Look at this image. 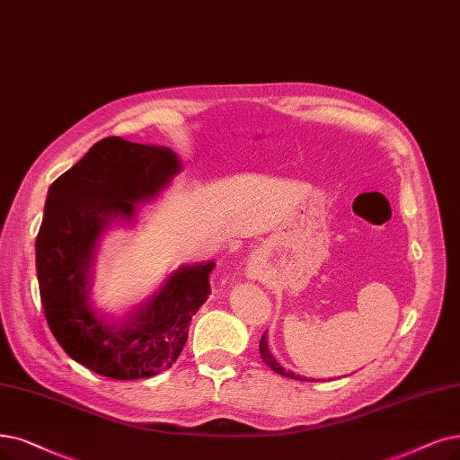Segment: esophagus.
Segmentation results:
<instances>
[{
	"label": "esophagus",
	"instance_id": "obj_1",
	"mask_svg": "<svg viewBox=\"0 0 460 460\" xmlns=\"http://www.w3.org/2000/svg\"><path fill=\"white\" fill-rule=\"evenodd\" d=\"M248 277H250V279H258V270H256V269H250V270H248Z\"/></svg>",
	"mask_w": 460,
	"mask_h": 460
}]
</instances>
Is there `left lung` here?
<instances>
[{"label": "left lung", "mask_w": 460, "mask_h": 460, "mask_svg": "<svg viewBox=\"0 0 460 460\" xmlns=\"http://www.w3.org/2000/svg\"><path fill=\"white\" fill-rule=\"evenodd\" d=\"M260 354H261V360L273 369V371H277L279 376H284V377H290V379H296V381H309L307 377H299V376H296L294 371H286L277 360H275V356L270 354V350H269V347H267V337H265V333H263V337H261V341H260Z\"/></svg>", "instance_id": "left-lung-1"}]
</instances>
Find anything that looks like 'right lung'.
Wrapping results in <instances>:
<instances>
[{
	"instance_id": "obj_1",
	"label": "right lung",
	"mask_w": 460,
	"mask_h": 460,
	"mask_svg": "<svg viewBox=\"0 0 460 460\" xmlns=\"http://www.w3.org/2000/svg\"><path fill=\"white\" fill-rule=\"evenodd\" d=\"M176 153L110 136L49 187L36 239L47 324L72 360L117 381L146 379L172 366L193 314L210 296L214 261L185 265L123 322L98 314L91 299L96 244L136 204L155 199L180 172Z\"/></svg>"
}]
</instances>
